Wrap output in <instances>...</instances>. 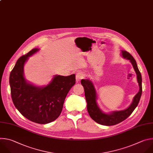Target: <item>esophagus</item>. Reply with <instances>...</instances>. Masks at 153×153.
Returning a JSON list of instances; mask_svg holds the SVG:
<instances>
[{"label":"esophagus","instance_id":"1","mask_svg":"<svg viewBox=\"0 0 153 153\" xmlns=\"http://www.w3.org/2000/svg\"><path fill=\"white\" fill-rule=\"evenodd\" d=\"M84 76V74L83 72H79L76 74V80L77 82L79 81L80 80H81Z\"/></svg>","mask_w":153,"mask_h":153}]
</instances>
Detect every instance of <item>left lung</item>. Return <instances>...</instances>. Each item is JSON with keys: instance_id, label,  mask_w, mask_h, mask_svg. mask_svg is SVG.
Listing matches in <instances>:
<instances>
[{"instance_id": "obj_1", "label": "left lung", "mask_w": 153, "mask_h": 153, "mask_svg": "<svg viewBox=\"0 0 153 153\" xmlns=\"http://www.w3.org/2000/svg\"><path fill=\"white\" fill-rule=\"evenodd\" d=\"M121 56L124 58L130 60L132 64L137 75V81L139 87L138 93L134 97L131 104L126 109L113 111L108 113L103 112L98 105V95L92 81L89 79H82L81 81V83L84 88L88 113L91 119L97 123L103 126H114L126 119L137 106L142 95V76L137 68L136 60L130 53L124 50H121Z\"/></svg>"}]
</instances>
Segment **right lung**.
<instances>
[{"instance_id":"right-lung-1","label":"right lung","mask_w":153,"mask_h":153,"mask_svg":"<svg viewBox=\"0 0 153 153\" xmlns=\"http://www.w3.org/2000/svg\"><path fill=\"white\" fill-rule=\"evenodd\" d=\"M40 49L35 48L22 56L10 73V85L13 102L26 118L46 124L58 117L69 91L75 84V75H55L46 85L37 86L24 76V66L29 57Z\"/></svg>"}]
</instances>
